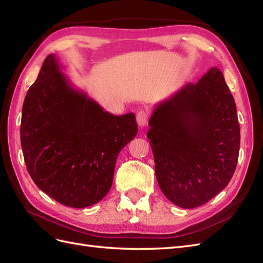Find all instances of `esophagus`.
I'll use <instances>...</instances> for the list:
<instances>
[{"label": "esophagus", "instance_id": "34e87169", "mask_svg": "<svg viewBox=\"0 0 263 263\" xmlns=\"http://www.w3.org/2000/svg\"><path fill=\"white\" fill-rule=\"evenodd\" d=\"M147 120H148V115L144 110H140L137 114V122L140 127H144L147 124Z\"/></svg>", "mask_w": 263, "mask_h": 263}]
</instances>
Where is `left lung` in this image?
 I'll list each match as a JSON object with an SVG mask.
<instances>
[{
	"label": "left lung",
	"instance_id": "obj_1",
	"mask_svg": "<svg viewBox=\"0 0 263 263\" xmlns=\"http://www.w3.org/2000/svg\"><path fill=\"white\" fill-rule=\"evenodd\" d=\"M149 126L156 178L173 203L195 208L227 186L241 135L235 100L219 69L211 68L159 103Z\"/></svg>",
	"mask_w": 263,
	"mask_h": 263
}]
</instances>
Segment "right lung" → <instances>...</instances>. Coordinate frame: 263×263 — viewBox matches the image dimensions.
<instances>
[{
    "mask_svg": "<svg viewBox=\"0 0 263 263\" xmlns=\"http://www.w3.org/2000/svg\"><path fill=\"white\" fill-rule=\"evenodd\" d=\"M138 133L136 115L103 109L45 59L28 90L20 127L28 173L43 192L72 208L99 202L113 183L117 156Z\"/></svg>",
    "mask_w": 263,
    "mask_h": 263,
    "instance_id": "1",
    "label": "right lung"
}]
</instances>
